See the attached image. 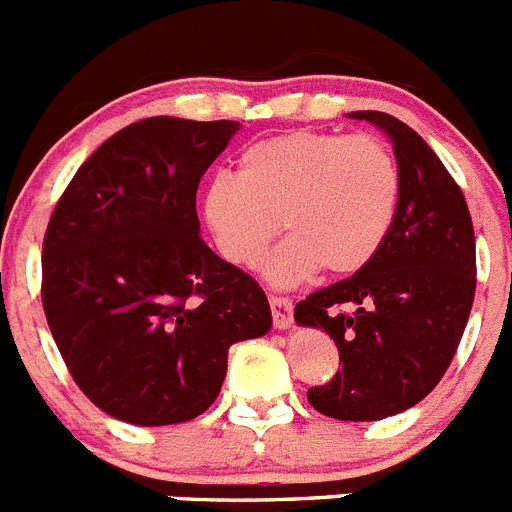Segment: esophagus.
<instances>
[{
    "label": "esophagus",
    "instance_id": "34e87169",
    "mask_svg": "<svg viewBox=\"0 0 512 512\" xmlns=\"http://www.w3.org/2000/svg\"><path fill=\"white\" fill-rule=\"evenodd\" d=\"M291 309H294V304H291L289 296H270V312H273V325H276L278 330L291 328V322H294V317H291Z\"/></svg>",
    "mask_w": 512,
    "mask_h": 512
}]
</instances>
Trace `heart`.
I'll list each match as a JSON object with an SVG mask.
<instances>
[{"instance_id": "1", "label": "heart", "mask_w": 512, "mask_h": 512, "mask_svg": "<svg viewBox=\"0 0 512 512\" xmlns=\"http://www.w3.org/2000/svg\"><path fill=\"white\" fill-rule=\"evenodd\" d=\"M398 192L395 158L377 137L294 130L247 145L236 174L213 176L203 221L236 268H255L278 229L289 231L265 276L296 286L320 268L330 276L362 270L393 226Z\"/></svg>"}]
</instances>
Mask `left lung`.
Instances as JSON below:
<instances>
[{"mask_svg":"<svg viewBox=\"0 0 512 512\" xmlns=\"http://www.w3.org/2000/svg\"><path fill=\"white\" fill-rule=\"evenodd\" d=\"M349 117L388 132L398 208L377 255L296 304L294 320L325 330L341 354L309 403L341 422H377L416 406L448 372L474 304L476 242L461 187L409 124L382 111Z\"/></svg>","mask_w":512,"mask_h":512,"instance_id":"8db88e82","label":"left lung"}]
</instances>
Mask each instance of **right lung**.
Segmentation results:
<instances>
[{
  "mask_svg": "<svg viewBox=\"0 0 512 512\" xmlns=\"http://www.w3.org/2000/svg\"><path fill=\"white\" fill-rule=\"evenodd\" d=\"M239 122L150 117L111 135L51 213L41 299L77 388L137 427L190 422L231 343L273 325L265 291L200 239L195 195Z\"/></svg>",
  "mask_w": 512,
  "mask_h": 512,
  "instance_id": "add662e5",
  "label": "right lung"
}]
</instances>
